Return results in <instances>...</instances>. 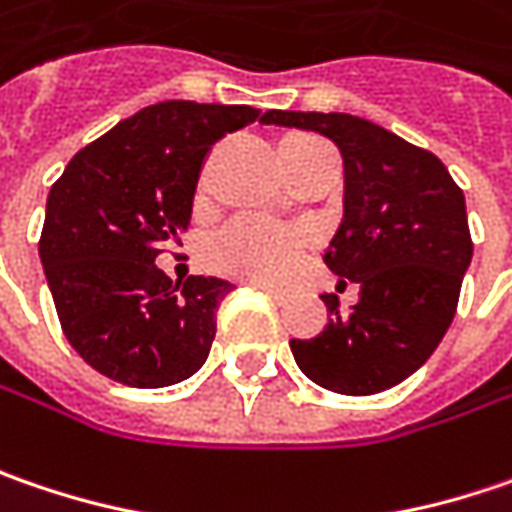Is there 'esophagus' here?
Wrapping results in <instances>:
<instances>
[{
  "instance_id": "34e87169",
  "label": "esophagus",
  "mask_w": 512,
  "mask_h": 512,
  "mask_svg": "<svg viewBox=\"0 0 512 512\" xmlns=\"http://www.w3.org/2000/svg\"><path fill=\"white\" fill-rule=\"evenodd\" d=\"M253 288H259V291H265L270 299H276V302H282L285 299V291H279V288H273V285H262V282H253Z\"/></svg>"
}]
</instances>
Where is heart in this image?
Returning <instances> with one entry per match:
<instances>
[{
	"mask_svg": "<svg viewBox=\"0 0 512 512\" xmlns=\"http://www.w3.org/2000/svg\"><path fill=\"white\" fill-rule=\"evenodd\" d=\"M325 146L308 135H291L279 143V152H302ZM302 253V239L294 230L268 227L262 221H233L224 227L207 247L210 268L242 279V282H279L294 270L296 259Z\"/></svg>",
	"mask_w": 512,
	"mask_h": 512,
	"instance_id": "1",
	"label": "heart"
}]
</instances>
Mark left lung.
Returning <instances> with one entry per match:
<instances>
[{
  "label": "left lung",
  "instance_id": "obj_1",
  "mask_svg": "<svg viewBox=\"0 0 512 512\" xmlns=\"http://www.w3.org/2000/svg\"><path fill=\"white\" fill-rule=\"evenodd\" d=\"M262 123L311 129L340 146L343 224L325 265L360 285V302L311 340H291L296 366L340 395H374L418 371L444 340L473 259L464 192L447 167L395 132L343 112H279Z\"/></svg>",
  "mask_w": 512,
  "mask_h": 512
}]
</instances>
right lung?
Segmentation results:
<instances>
[{"label":"right lung","instance_id":"right-lung-1","mask_svg":"<svg viewBox=\"0 0 512 512\" xmlns=\"http://www.w3.org/2000/svg\"><path fill=\"white\" fill-rule=\"evenodd\" d=\"M256 117L253 106L155 103L83 146L54 181L39 259L68 343L109 380L161 389L204 366L233 285H172L155 259L190 227L213 143Z\"/></svg>","mask_w":512,"mask_h":512}]
</instances>
